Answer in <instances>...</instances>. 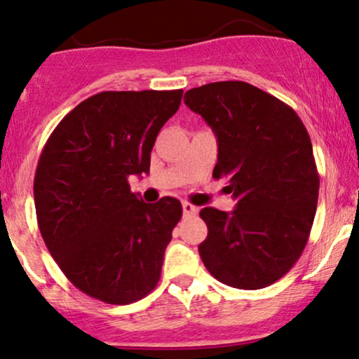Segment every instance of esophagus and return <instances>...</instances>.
<instances>
[{"instance_id":"esophagus-1","label":"esophagus","mask_w":359,"mask_h":359,"mask_svg":"<svg viewBox=\"0 0 359 359\" xmlns=\"http://www.w3.org/2000/svg\"><path fill=\"white\" fill-rule=\"evenodd\" d=\"M182 209H184V214L185 216H192V214L197 212V208L191 203H187V201H184L182 203Z\"/></svg>"}]
</instances>
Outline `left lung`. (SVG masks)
I'll use <instances>...</instances> for the list:
<instances>
[{
  "label": "left lung",
  "mask_w": 359,
  "mask_h": 359,
  "mask_svg": "<svg viewBox=\"0 0 359 359\" xmlns=\"http://www.w3.org/2000/svg\"><path fill=\"white\" fill-rule=\"evenodd\" d=\"M185 106L217 138L214 179H226L233 212L201 211L208 238L199 255L214 278L258 290L282 278L306 248L319 174L306 126L290 106L248 82L189 89Z\"/></svg>",
  "instance_id": "1"
}]
</instances>
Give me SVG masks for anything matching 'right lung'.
Returning a JSON list of instances; mask_svg holds the SVG:
<instances>
[{"mask_svg":"<svg viewBox=\"0 0 359 359\" xmlns=\"http://www.w3.org/2000/svg\"><path fill=\"white\" fill-rule=\"evenodd\" d=\"M182 94H94L45 143L34 180L36 221L57 265L89 297L125 306L158 283L182 205L175 197L143 203L128 177L150 172L156 135Z\"/></svg>","mask_w":359,"mask_h":359,"instance_id":"obj_1","label":"right lung"}]
</instances>
